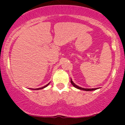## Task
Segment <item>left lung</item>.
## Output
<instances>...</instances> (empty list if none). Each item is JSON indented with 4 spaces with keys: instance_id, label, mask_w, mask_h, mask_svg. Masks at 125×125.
<instances>
[{
    "instance_id": "left-lung-1",
    "label": "left lung",
    "mask_w": 125,
    "mask_h": 125,
    "mask_svg": "<svg viewBox=\"0 0 125 125\" xmlns=\"http://www.w3.org/2000/svg\"><path fill=\"white\" fill-rule=\"evenodd\" d=\"M71 83L72 85H73V86L75 87V88H76L77 89H80V90H83V91H94V90H96V89H99V88H81V87L77 86V85H75V83H74V82H73V80H72V79H71Z\"/></svg>"
}]
</instances>
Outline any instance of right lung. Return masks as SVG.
<instances>
[{"mask_svg": "<svg viewBox=\"0 0 125 125\" xmlns=\"http://www.w3.org/2000/svg\"><path fill=\"white\" fill-rule=\"evenodd\" d=\"M50 83H48L47 85H45V86H43V87H42V88H37V89H35V90H39V89H43V88H46V86H48L49 85V84H50ZM31 89H32V88H31Z\"/></svg>", "mask_w": 125, "mask_h": 125, "instance_id": "obj_1", "label": "right lung"}]
</instances>
